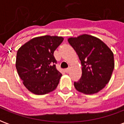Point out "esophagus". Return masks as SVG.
I'll list each match as a JSON object with an SVG mask.
<instances>
[{"instance_id": "obj_1", "label": "esophagus", "mask_w": 124, "mask_h": 124, "mask_svg": "<svg viewBox=\"0 0 124 124\" xmlns=\"http://www.w3.org/2000/svg\"><path fill=\"white\" fill-rule=\"evenodd\" d=\"M69 71H70V68H66V69H65V72L66 73L69 72Z\"/></svg>"}]
</instances>
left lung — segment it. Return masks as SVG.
<instances>
[{
    "label": "left lung",
    "mask_w": 124,
    "mask_h": 124,
    "mask_svg": "<svg viewBox=\"0 0 124 124\" xmlns=\"http://www.w3.org/2000/svg\"><path fill=\"white\" fill-rule=\"evenodd\" d=\"M68 42L78 54L82 66L80 79L74 85L86 94L97 93L109 82L114 68V54L99 38L84 34L70 38Z\"/></svg>",
    "instance_id": "obj_1"
}]
</instances>
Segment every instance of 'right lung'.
<instances>
[{
	"instance_id": "add662e5",
	"label": "right lung",
	"mask_w": 124,
	"mask_h": 124,
	"mask_svg": "<svg viewBox=\"0 0 124 124\" xmlns=\"http://www.w3.org/2000/svg\"><path fill=\"white\" fill-rule=\"evenodd\" d=\"M63 40L60 36H43L31 39L18 49L16 68L30 92L42 95L56 88L62 74L56 67L54 52Z\"/></svg>"
}]
</instances>
